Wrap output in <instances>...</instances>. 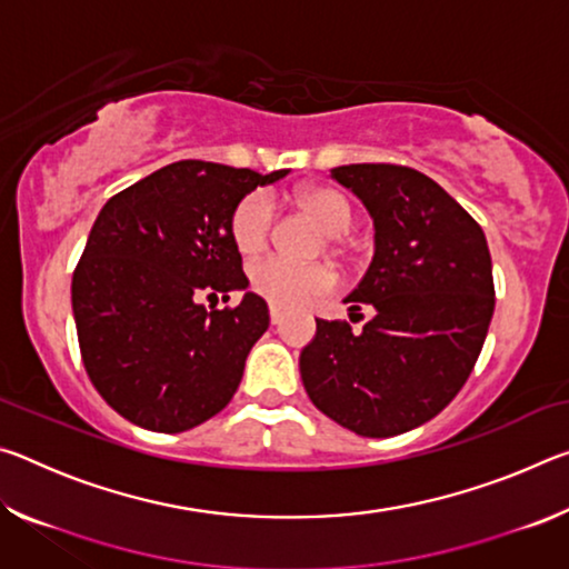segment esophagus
<instances>
[{"instance_id":"esophagus-1","label":"esophagus","mask_w":569,"mask_h":569,"mask_svg":"<svg viewBox=\"0 0 569 569\" xmlns=\"http://www.w3.org/2000/svg\"><path fill=\"white\" fill-rule=\"evenodd\" d=\"M268 316H271V323H273V326H278V323L283 321V311H278L276 306H271V311H268Z\"/></svg>"}]
</instances>
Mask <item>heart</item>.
Returning a JSON list of instances; mask_svg holds the SVG:
<instances>
[{
  "mask_svg": "<svg viewBox=\"0 0 569 569\" xmlns=\"http://www.w3.org/2000/svg\"><path fill=\"white\" fill-rule=\"evenodd\" d=\"M326 236L339 238L353 226L351 200L336 188H303L296 196ZM276 228V206L266 190L248 192L230 216V236L240 253L256 256L271 243ZM248 281L253 291L276 308H301L313 298L329 293L336 286V276L329 266L321 263H291L286 258H263L250 266Z\"/></svg>",
  "mask_w": 569,
  "mask_h": 569,
  "instance_id": "heart-1",
  "label": "heart"
}]
</instances>
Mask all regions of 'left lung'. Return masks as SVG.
I'll use <instances>...</instances> for the list:
<instances>
[{
	"label": "left lung",
	"instance_id": "obj_1",
	"mask_svg": "<svg viewBox=\"0 0 569 569\" xmlns=\"http://www.w3.org/2000/svg\"><path fill=\"white\" fill-rule=\"evenodd\" d=\"M331 178L373 218V261L346 303L377 313L361 333L316 319L301 379L336 423L397 437L435 419L475 369L495 313L492 258L477 220L419 170L361 162Z\"/></svg>",
	"mask_w": 569,
	"mask_h": 569
}]
</instances>
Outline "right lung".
<instances>
[{"mask_svg":"<svg viewBox=\"0 0 569 569\" xmlns=\"http://www.w3.org/2000/svg\"><path fill=\"white\" fill-rule=\"evenodd\" d=\"M286 172L180 160L104 203L74 268L72 311L92 387L120 417L178 435L233 399L268 306L246 293L206 308L200 296L248 286L230 216Z\"/></svg>","mask_w":569,"mask_h":569,"instance_id":"1","label":"right lung"}]
</instances>
